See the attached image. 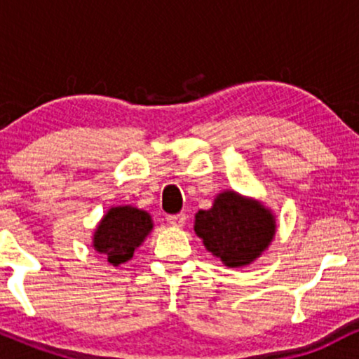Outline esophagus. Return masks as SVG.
Instances as JSON below:
<instances>
[{
	"label": "esophagus",
	"mask_w": 359,
	"mask_h": 359,
	"mask_svg": "<svg viewBox=\"0 0 359 359\" xmlns=\"http://www.w3.org/2000/svg\"><path fill=\"white\" fill-rule=\"evenodd\" d=\"M185 219H187V216H185L184 212L170 214V216H167V221L170 222L172 226H175V228H182V226L185 224Z\"/></svg>",
	"instance_id": "34e87169"
}]
</instances>
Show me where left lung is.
<instances>
[{
    "label": "left lung",
    "mask_w": 359,
    "mask_h": 359,
    "mask_svg": "<svg viewBox=\"0 0 359 359\" xmlns=\"http://www.w3.org/2000/svg\"><path fill=\"white\" fill-rule=\"evenodd\" d=\"M194 229L226 266H243L270 245L275 219L262 204L228 191L216 197L209 211L196 214Z\"/></svg>",
    "instance_id": "1"
}]
</instances>
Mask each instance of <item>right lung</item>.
Returning <instances> with one entry per match:
<instances>
[{"instance_id": "1", "label": "right lung", "mask_w": 359, "mask_h": 359, "mask_svg": "<svg viewBox=\"0 0 359 359\" xmlns=\"http://www.w3.org/2000/svg\"><path fill=\"white\" fill-rule=\"evenodd\" d=\"M151 217L145 211L131 205L109 209L94 233V248L108 257L114 266L133 257L135 248L142 245L151 231Z\"/></svg>"}]
</instances>
